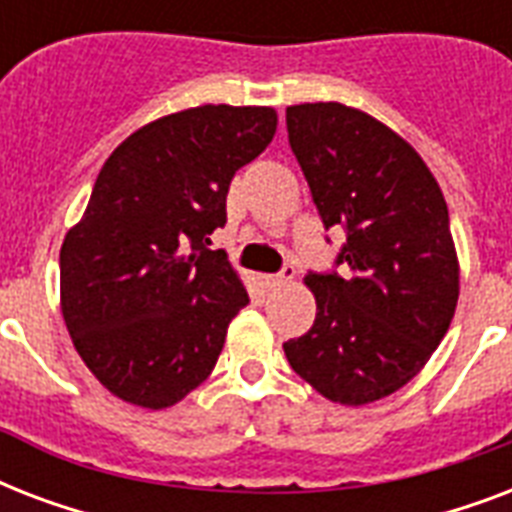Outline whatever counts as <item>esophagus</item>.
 I'll list each match as a JSON object with an SVG mask.
<instances>
[{"label": "esophagus", "mask_w": 512, "mask_h": 512, "mask_svg": "<svg viewBox=\"0 0 512 512\" xmlns=\"http://www.w3.org/2000/svg\"><path fill=\"white\" fill-rule=\"evenodd\" d=\"M297 276L295 265H284L279 273H273V276H265V284L268 287H281V284H287V281H292Z\"/></svg>", "instance_id": "esophagus-1"}]
</instances>
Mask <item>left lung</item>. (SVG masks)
<instances>
[{"label": "left lung", "instance_id": "left-lung-1", "mask_svg": "<svg viewBox=\"0 0 512 512\" xmlns=\"http://www.w3.org/2000/svg\"><path fill=\"white\" fill-rule=\"evenodd\" d=\"M287 132L324 228H345L335 265L350 273L305 276L316 321L284 353L329 401L372 404L404 388L452 324L449 209L420 154L358 108L289 106Z\"/></svg>", "mask_w": 512, "mask_h": 512}]
</instances>
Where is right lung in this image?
<instances>
[{
  "mask_svg": "<svg viewBox=\"0 0 512 512\" xmlns=\"http://www.w3.org/2000/svg\"><path fill=\"white\" fill-rule=\"evenodd\" d=\"M265 106H199L140 127L108 156L60 247V308L74 348L114 396L167 409L215 369L249 295L225 252L236 170L276 135Z\"/></svg>",
  "mask_w": 512,
  "mask_h": 512,
  "instance_id": "1",
  "label": "right lung"
}]
</instances>
